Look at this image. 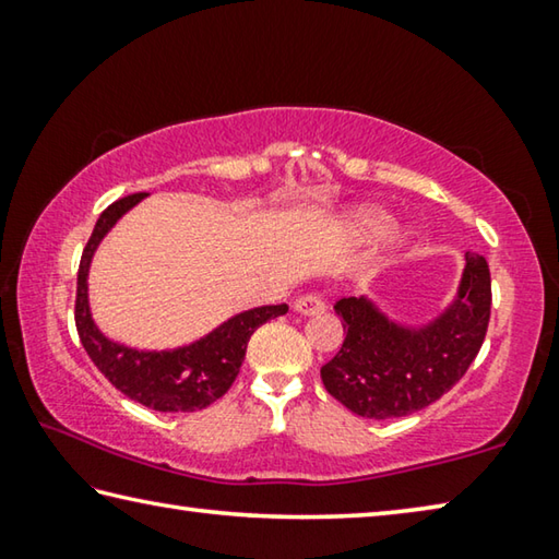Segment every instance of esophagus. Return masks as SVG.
<instances>
[{
	"mask_svg": "<svg viewBox=\"0 0 559 559\" xmlns=\"http://www.w3.org/2000/svg\"><path fill=\"white\" fill-rule=\"evenodd\" d=\"M302 316H316L325 310V298L320 293H302V296L296 298V306H293Z\"/></svg>",
	"mask_w": 559,
	"mask_h": 559,
	"instance_id": "obj_1",
	"label": "esophagus"
}]
</instances>
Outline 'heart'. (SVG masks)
Masks as SVG:
<instances>
[{"instance_id":"1","label":"heart","mask_w":559,"mask_h":559,"mask_svg":"<svg viewBox=\"0 0 559 559\" xmlns=\"http://www.w3.org/2000/svg\"><path fill=\"white\" fill-rule=\"evenodd\" d=\"M349 222H353V226L357 231L362 234H372L382 226V214L374 212V210H359L355 212L353 216H349Z\"/></svg>"}]
</instances>
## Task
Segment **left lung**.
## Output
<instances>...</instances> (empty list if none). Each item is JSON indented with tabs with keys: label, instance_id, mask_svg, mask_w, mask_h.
<instances>
[{
	"label": "left lung",
	"instance_id": "left-lung-1",
	"mask_svg": "<svg viewBox=\"0 0 559 559\" xmlns=\"http://www.w3.org/2000/svg\"><path fill=\"white\" fill-rule=\"evenodd\" d=\"M490 271L466 253L459 300L421 330L386 320L365 298H340L335 313L347 330L337 355L320 367L325 390L365 419H396L441 400L468 372L490 320Z\"/></svg>",
	"mask_w": 559,
	"mask_h": 559
}]
</instances>
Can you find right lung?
I'll use <instances>...</instances> for the list:
<instances>
[{"instance_id":"add662e5","label":"right lung","mask_w":559,"mask_h":559,"mask_svg":"<svg viewBox=\"0 0 559 559\" xmlns=\"http://www.w3.org/2000/svg\"><path fill=\"white\" fill-rule=\"evenodd\" d=\"M143 197V192L122 197L98 216L96 229H93L79 263L73 313L75 330L100 374H106V380L130 400L157 412H197L229 392L241 370L251 335L271 318L286 316L288 306L281 302V306L246 310V313L226 320L200 343L167 349V353H143V349H132L108 340L93 323L88 310V266L93 251L110 231V226Z\"/></svg>"}]
</instances>
